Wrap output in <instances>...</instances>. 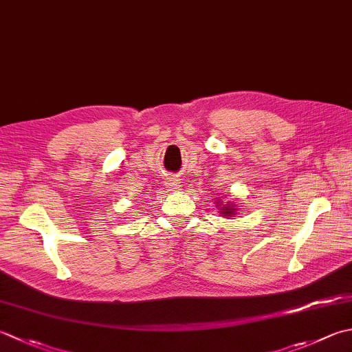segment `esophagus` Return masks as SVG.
<instances>
[{
	"label": "esophagus",
	"instance_id": "34e87169",
	"mask_svg": "<svg viewBox=\"0 0 352 352\" xmlns=\"http://www.w3.org/2000/svg\"><path fill=\"white\" fill-rule=\"evenodd\" d=\"M166 186L170 190H178V189H180V182H178L177 178H168Z\"/></svg>",
	"mask_w": 352,
	"mask_h": 352
}]
</instances>
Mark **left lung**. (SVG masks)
Here are the masks:
<instances>
[{
  "mask_svg": "<svg viewBox=\"0 0 352 352\" xmlns=\"http://www.w3.org/2000/svg\"><path fill=\"white\" fill-rule=\"evenodd\" d=\"M223 198H224V195H223V197H218V198H213V204L217 206L218 213H219V215H221V217H224V218L235 217L236 212H238L235 201H233V203H232V201L223 203Z\"/></svg>",
  "mask_w": 352,
  "mask_h": 352,
  "instance_id": "8db88e82",
  "label": "left lung"
}]
</instances>
